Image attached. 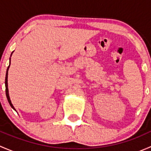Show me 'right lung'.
<instances>
[{"mask_svg": "<svg viewBox=\"0 0 151 151\" xmlns=\"http://www.w3.org/2000/svg\"><path fill=\"white\" fill-rule=\"evenodd\" d=\"M11 59V58H10ZM10 66V65H9ZM9 66L8 68H7V71H6V80H5V85H6V98L7 99H8V101L9 103L10 106H12V108H13L14 109V106L12 105V102H11V100H10V98H9V90H8V70H9Z\"/></svg>", "mask_w": 151, "mask_h": 151, "instance_id": "add662e5", "label": "right lung"}]
</instances>
